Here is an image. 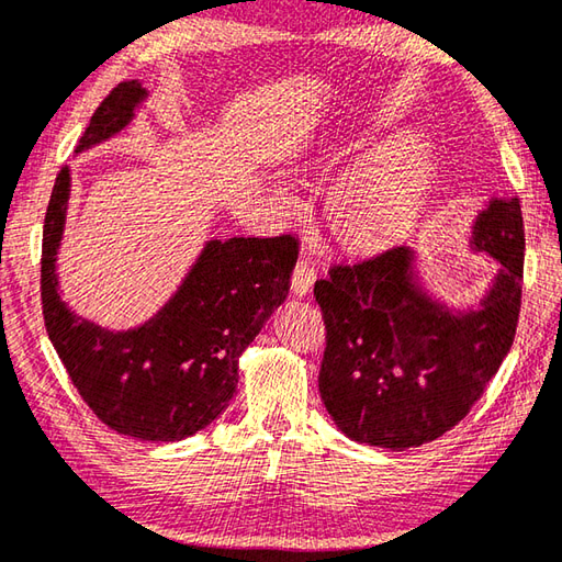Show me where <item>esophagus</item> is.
I'll return each instance as SVG.
<instances>
[{
    "mask_svg": "<svg viewBox=\"0 0 562 562\" xmlns=\"http://www.w3.org/2000/svg\"><path fill=\"white\" fill-rule=\"evenodd\" d=\"M316 280V268L312 266L310 258H300L292 270V292L294 294H306L312 290Z\"/></svg>",
    "mask_w": 562,
    "mask_h": 562,
    "instance_id": "34e87169",
    "label": "esophagus"
}]
</instances>
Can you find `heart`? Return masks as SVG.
Here are the masks:
<instances>
[{
    "mask_svg": "<svg viewBox=\"0 0 562 562\" xmlns=\"http://www.w3.org/2000/svg\"><path fill=\"white\" fill-rule=\"evenodd\" d=\"M434 158L419 140H397L340 178L326 196V222L350 248H375L404 234L419 214Z\"/></svg>",
    "mask_w": 562,
    "mask_h": 562,
    "instance_id": "obj_1",
    "label": "heart"
}]
</instances>
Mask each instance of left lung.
I'll use <instances>...</instances> for the list:
<instances>
[{
    "mask_svg": "<svg viewBox=\"0 0 562 562\" xmlns=\"http://www.w3.org/2000/svg\"><path fill=\"white\" fill-rule=\"evenodd\" d=\"M475 246L502 262V274L485 310L465 316L416 288L404 246L336 262L316 280L326 326L318 392L348 438L392 450L434 441L465 419L497 375L521 312L519 196L494 200L480 214Z\"/></svg>",
    "mask_w": 562,
    "mask_h": 562,
    "instance_id": "1",
    "label": "left lung"
}]
</instances>
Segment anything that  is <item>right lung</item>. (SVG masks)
<instances>
[{
  "mask_svg": "<svg viewBox=\"0 0 562 562\" xmlns=\"http://www.w3.org/2000/svg\"><path fill=\"white\" fill-rule=\"evenodd\" d=\"M146 97L119 82L90 119L77 150L114 136ZM70 196V170L55 178L43 222L41 302L55 353L97 419L140 441H182L234 400L238 356L290 292L300 244L292 234L209 240L182 288L156 318L126 334L77 318L58 294L55 256Z\"/></svg>",
  "mask_w": 562,
  "mask_h": 562,
  "instance_id": "add662e5",
  "label": "right lung"
}]
</instances>
